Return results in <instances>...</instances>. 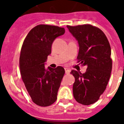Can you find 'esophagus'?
Here are the masks:
<instances>
[{"mask_svg":"<svg viewBox=\"0 0 124 124\" xmlns=\"http://www.w3.org/2000/svg\"><path fill=\"white\" fill-rule=\"evenodd\" d=\"M65 74H68L70 72V70L68 68H65Z\"/></svg>","mask_w":124,"mask_h":124,"instance_id":"esophagus-1","label":"esophagus"}]
</instances>
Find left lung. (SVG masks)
Wrapping results in <instances>:
<instances>
[{
    "label": "left lung",
    "instance_id": "1",
    "mask_svg": "<svg viewBox=\"0 0 124 124\" xmlns=\"http://www.w3.org/2000/svg\"><path fill=\"white\" fill-rule=\"evenodd\" d=\"M67 27L78 40L77 62L87 67L84 74L71 71L70 74L75 77L73 95L79 104L90 105L99 99L110 77L112 61L110 44L102 31L92 25Z\"/></svg>",
    "mask_w": 124,
    "mask_h": 124
}]
</instances>
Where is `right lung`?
<instances>
[{
	"instance_id": "add662e5",
	"label": "right lung",
	"mask_w": 124,
	"mask_h": 124,
	"mask_svg": "<svg viewBox=\"0 0 124 124\" xmlns=\"http://www.w3.org/2000/svg\"><path fill=\"white\" fill-rule=\"evenodd\" d=\"M64 33L63 27L38 25L30 31L22 46L19 59L22 79L32 101L41 107L55 102L65 74L61 66L55 69L44 66L54 40Z\"/></svg>"
}]
</instances>
